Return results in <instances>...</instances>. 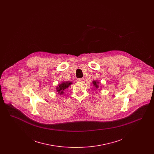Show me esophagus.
Returning <instances> with one entry per match:
<instances>
[{"label": "esophagus", "mask_w": 154, "mask_h": 154, "mask_svg": "<svg viewBox=\"0 0 154 154\" xmlns=\"http://www.w3.org/2000/svg\"><path fill=\"white\" fill-rule=\"evenodd\" d=\"M77 81L79 82H83L84 81V79H77Z\"/></svg>", "instance_id": "34e87169"}]
</instances>
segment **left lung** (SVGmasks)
<instances>
[{"label":"left lung","mask_w":154,"mask_h":154,"mask_svg":"<svg viewBox=\"0 0 154 154\" xmlns=\"http://www.w3.org/2000/svg\"><path fill=\"white\" fill-rule=\"evenodd\" d=\"M92 84L94 85V86L96 88H99V81H93Z\"/></svg>","instance_id":"obj_1"}]
</instances>
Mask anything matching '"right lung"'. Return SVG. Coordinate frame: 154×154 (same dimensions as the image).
<instances>
[{"mask_svg":"<svg viewBox=\"0 0 154 154\" xmlns=\"http://www.w3.org/2000/svg\"><path fill=\"white\" fill-rule=\"evenodd\" d=\"M72 84H73V82L72 81H62L60 84H58V85L57 86V92H58V95H63V94L64 93V91L70 85H71Z\"/></svg>","mask_w":154,"mask_h":154,"instance_id":"1","label":"right lung"}]
</instances>
